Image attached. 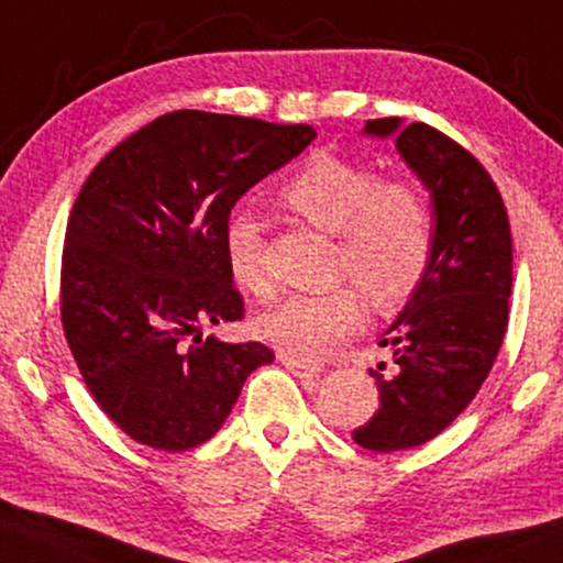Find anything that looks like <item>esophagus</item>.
<instances>
[{
    "label": "esophagus",
    "instance_id": "esophagus-1",
    "mask_svg": "<svg viewBox=\"0 0 563 563\" xmlns=\"http://www.w3.org/2000/svg\"><path fill=\"white\" fill-rule=\"evenodd\" d=\"M280 362L286 364V367L294 372L296 377H317L320 375V364H309V362H301V358L296 356H288V354H280Z\"/></svg>",
    "mask_w": 563,
    "mask_h": 563
}]
</instances>
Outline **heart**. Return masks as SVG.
<instances>
[{
  "label": "heart",
  "instance_id": "b5f03b06",
  "mask_svg": "<svg viewBox=\"0 0 563 563\" xmlns=\"http://www.w3.org/2000/svg\"><path fill=\"white\" fill-rule=\"evenodd\" d=\"M280 205L338 235L335 275L357 283L290 296L260 317V335L288 356L317 362L333 354L367 317L365 292L377 311H393L422 286L435 246V220L428 196L411 180L380 178L362 162L317 154L286 180ZM222 252L235 286L254 296L273 294L260 217L246 209L230 214Z\"/></svg>",
  "mask_w": 563,
  "mask_h": 563
}]
</instances>
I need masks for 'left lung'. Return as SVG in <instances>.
Returning a JSON list of instances; mask_svg holds the SVG:
<instances>
[{"mask_svg": "<svg viewBox=\"0 0 563 563\" xmlns=\"http://www.w3.org/2000/svg\"><path fill=\"white\" fill-rule=\"evenodd\" d=\"M367 133H396L435 217L428 275L380 341L390 372L369 369L380 409L354 430L362 449L390 453L428 443L483 388L509 324L514 252L504 199L475 154L428 123L380 118Z\"/></svg>", "mask_w": 563, "mask_h": 563, "instance_id": "obj_1", "label": "left lung"}]
</instances>
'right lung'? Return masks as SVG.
<instances>
[{
  "label": "right lung",
  "mask_w": 563,
  "mask_h": 563,
  "mask_svg": "<svg viewBox=\"0 0 563 563\" xmlns=\"http://www.w3.org/2000/svg\"><path fill=\"white\" fill-rule=\"evenodd\" d=\"M314 135L303 123L175 110L120 141L80 186L59 317L86 388L125 435L196 449L275 358L260 341L201 330L246 314L222 252L230 209Z\"/></svg>",
  "instance_id": "1"
}]
</instances>
